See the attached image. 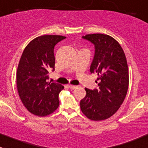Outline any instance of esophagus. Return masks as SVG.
<instances>
[{"mask_svg":"<svg viewBox=\"0 0 148 148\" xmlns=\"http://www.w3.org/2000/svg\"><path fill=\"white\" fill-rule=\"evenodd\" d=\"M69 87L70 88H71V89H75V88H77V86H74V85H71V84H69Z\"/></svg>","mask_w":148,"mask_h":148,"instance_id":"34e87169","label":"esophagus"}]
</instances>
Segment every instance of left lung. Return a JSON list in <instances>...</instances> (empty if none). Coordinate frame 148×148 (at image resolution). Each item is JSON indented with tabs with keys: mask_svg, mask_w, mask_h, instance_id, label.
I'll use <instances>...</instances> for the list:
<instances>
[{
	"mask_svg": "<svg viewBox=\"0 0 148 148\" xmlns=\"http://www.w3.org/2000/svg\"><path fill=\"white\" fill-rule=\"evenodd\" d=\"M84 39L94 43L95 55L90 73H97L99 88H86V97L80 101V108L88 119L105 120L114 115L122 106L129 86L127 59L119 43L104 34H86Z\"/></svg>",
	"mask_w": 148,
	"mask_h": 148,
	"instance_id": "left-lung-1",
	"label": "left lung"
}]
</instances>
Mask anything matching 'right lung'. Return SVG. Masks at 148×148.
I'll use <instances>...</instances> for the list:
<instances>
[{
  "mask_svg": "<svg viewBox=\"0 0 148 148\" xmlns=\"http://www.w3.org/2000/svg\"><path fill=\"white\" fill-rule=\"evenodd\" d=\"M65 38L40 36L29 42L21 56L16 73L17 88L23 106L34 115L46 116L59 107L58 96L64 86L46 79L49 70L54 69V46Z\"/></svg>",
  "mask_w": 148,
  "mask_h": 148,
  "instance_id": "right-lung-1",
  "label": "right lung"
}]
</instances>
